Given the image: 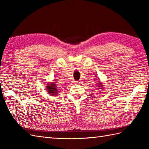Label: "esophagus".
Listing matches in <instances>:
<instances>
[{
	"label": "esophagus",
	"mask_w": 149,
	"mask_h": 149,
	"mask_svg": "<svg viewBox=\"0 0 149 149\" xmlns=\"http://www.w3.org/2000/svg\"><path fill=\"white\" fill-rule=\"evenodd\" d=\"M76 84H82V81H79L77 82H76Z\"/></svg>",
	"instance_id": "esophagus-1"
}]
</instances>
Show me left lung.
I'll use <instances>...</instances> for the list:
<instances>
[{
    "label": "left lung",
    "mask_w": 149,
    "mask_h": 149,
    "mask_svg": "<svg viewBox=\"0 0 149 149\" xmlns=\"http://www.w3.org/2000/svg\"><path fill=\"white\" fill-rule=\"evenodd\" d=\"M97 87H98V89H103V83H102V82L100 81L99 82V83H97Z\"/></svg>",
    "instance_id": "1"
}]
</instances>
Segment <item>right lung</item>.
Instances as JSON below:
<instances>
[{
    "label": "right lung",
    "instance_id": "1",
    "mask_svg": "<svg viewBox=\"0 0 149 149\" xmlns=\"http://www.w3.org/2000/svg\"><path fill=\"white\" fill-rule=\"evenodd\" d=\"M46 89H47L48 94H51L52 96H57V95H58V87H57L56 84H55V82L48 83V84H47Z\"/></svg>",
    "mask_w": 149,
    "mask_h": 149
}]
</instances>
